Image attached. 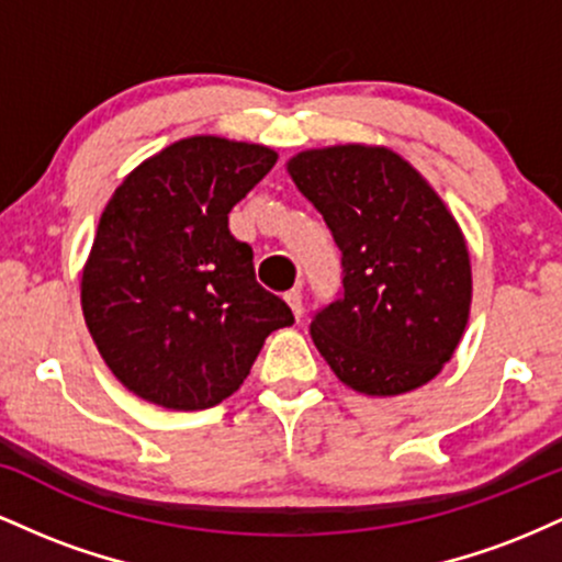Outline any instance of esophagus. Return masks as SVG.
<instances>
[{
    "label": "esophagus",
    "mask_w": 562,
    "mask_h": 562,
    "mask_svg": "<svg viewBox=\"0 0 562 562\" xmlns=\"http://www.w3.org/2000/svg\"><path fill=\"white\" fill-rule=\"evenodd\" d=\"M285 303L290 306V312L295 314V319H301V314H303V295H301L299 288L288 290V293H285Z\"/></svg>",
    "instance_id": "esophagus-1"
}]
</instances>
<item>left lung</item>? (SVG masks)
Returning a JSON list of instances; mask_svg holds the SVG:
<instances>
[{
    "mask_svg": "<svg viewBox=\"0 0 562 562\" xmlns=\"http://www.w3.org/2000/svg\"><path fill=\"white\" fill-rule=\"evenodd\" d=\"M344 254V299L312 340L348 389L398 396L454 357L473 301L460 224L409 160L383 145H333L288 160Z\"/></svg>",
    "mask_w": 562,
    "mask_h": 562,
    "instance_id": "1",
    "label": "left lung"
}]
</instances>
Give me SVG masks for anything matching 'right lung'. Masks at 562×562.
Wrapping results in <instances>:
<instances>
[{
  "mask_svg": "<svg viewBox=\"0 0 562 562\" xmlns=\"http://www.w3.org/2000/svg\"><path fill=\"white\" fill-rule=\"evenodd\" d=\"M267 145L184 137L115 187L81 272L97 351L134 396L209 409L248 378L263 340L293 325L256 282L254 250L229 211L272 171Z\"/></svg>",
  "mask_w": 562,
  "mask_h": 562,
  "instance_id": "add662e5",
  "label": "right lung"
}]
</instances>
